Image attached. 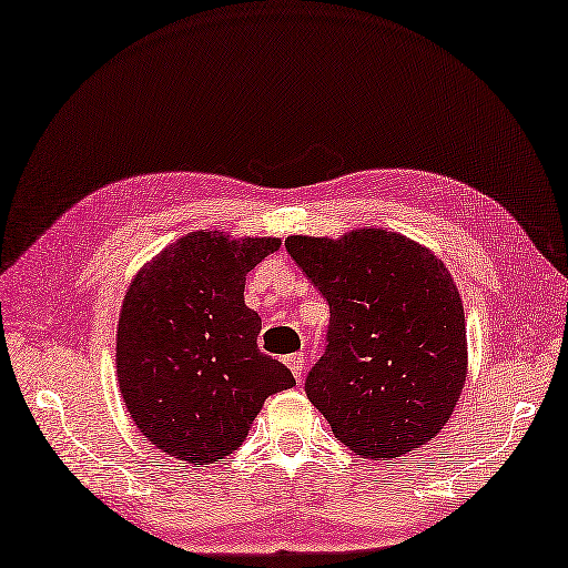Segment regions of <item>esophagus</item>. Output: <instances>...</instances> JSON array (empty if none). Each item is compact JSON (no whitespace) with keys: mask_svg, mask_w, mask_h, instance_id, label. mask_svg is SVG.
<instances>
[{"mask_svg":"<svg viewBox=\"0 0 568 568\" xmlns=\"http://www.w3.org/2000/svg\"><path fill=\"white\" fill-rule=\"evenodd\" d=\"M285 364H287V368H291V373L295 376V381H300L303 378V373H305V356L303 354H293V356H287L285 358Z\"/></svg>","mask_w":568,"mask_h":568,"instance_id":"1","label":"esophagus"}]
</instances>
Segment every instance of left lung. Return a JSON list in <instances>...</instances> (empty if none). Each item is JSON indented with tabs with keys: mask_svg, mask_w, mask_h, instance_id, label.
<instances>
[{
	"mask_svg": "<svg viewBox=\"0 0 568 568\" xmlns=\"http://www.w3.org/2000/svg\"><path fill=\"white\" fill-rule=\"evenodd\" d=\"M329 303L327 352L305 390L356 456L390 462L432 442L466 383L464 303L434 251L388 229L287 236Z\"/></svg>",
	"mask_w": 568,
	"mask_h": 568,
	"instance_id": "left-lung-1",
	"label": "left lung"
}]
</instances>
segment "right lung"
<instances>
[{
	"label": "right lung",
	"mask_w": 568,
	"mask_h": 568,
	"mask_svg": "<svg viewBox=\"0 0 568 568\" xmlns=\"http://www.w3.org/2000/svg\"><path fill=\"white\" fill-rule=\"evenodd\" d=\"M281 239L190 232L129 283L116 327V381L139 432L185 464L232 454L265 397L295 385L261 354V317L244 303L246 273Z\"/></svg>",
	"instance_id": "1"
}]
</instances>
